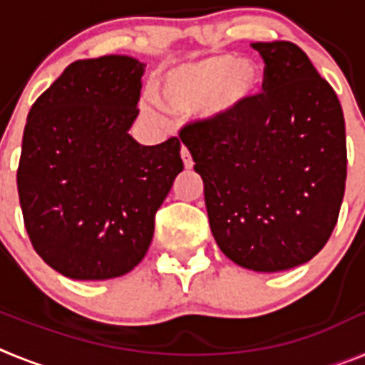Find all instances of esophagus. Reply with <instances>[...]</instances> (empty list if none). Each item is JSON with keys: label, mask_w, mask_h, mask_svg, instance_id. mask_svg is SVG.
Returning a JSON list of instances; mask_svg holds the SVG:
<instances>
[{"label": "esophagus", "mask_w": 365, "mask_h": 365, "mask_svg": "<svg viewBox=\"0 0 365 365\" xmlns=\"http://www.w3.org/2000/svg\"><path fill=\"white\" fill-rule=\"evenodd\" d=\"M180 157H182V163H185V168H192L193 166L192 155H190V150L186 146L180 148Z\"/></svg>", "instance_id": "esophagus-1"}]
</instances>
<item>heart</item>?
<instances>
[{"label":"heart","mask_w":365,"mask_h":365,"mask_svg":"<svg viewBox=\"0 0 365 365\" xmlns=\"http://www.w3.org/2000/svg\"><path fill=\"white\" fill-rule=\"evenodd\" d=\"M261 71L250 60L217 54L164 76L159 93L168 109L175 113L202 111L219 117L232 111L257 89Z\"/></svg>","instance_id":"b5f03b06"}]
</instances>
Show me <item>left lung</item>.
Instances as JSON below:
<instances>
[{
    "label": "left lung",
    "instance_id": "left-lung-1",
    "mask_svg": "<svg viewBox=\"0 0 365 365\" xmlns=\"http://www.w3.org/2000/svg\"><path fill=\"white\" fill-rule=\"evenodd\" d=\"M263 93L179 137L205 182L212 234L245 269L278 272L312 259L346 192V120L331 83L292 41H257Z\"/></svg>",
    "mask_w": 365,
    "mask_h": 365
}]
</instances>
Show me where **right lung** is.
Wrapping results in <instances>:
<instances>
[{
    "instance_id": "add662e5",
    "label": "right lung",
    "mask_w": 365,
    "mask_h": 365,
    "mask_svg": "<svg viewBox=\"0 0 365 365\" xmlns=\"http://www.w3.org/2000/svg\"><path fill=\"white\" fill-rule=\"evenodd\" d=\"M144 67L118 54L76 60L29 111L19 205L38 256L67 278L109 279L137 267L185 168L177 137L140 146L128 133Z\"/></svg>"
}]
</instances>
